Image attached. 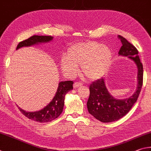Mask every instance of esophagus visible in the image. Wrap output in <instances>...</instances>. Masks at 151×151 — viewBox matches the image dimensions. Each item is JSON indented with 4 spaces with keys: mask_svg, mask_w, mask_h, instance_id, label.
Returning <instances> with one entry per match:
<instances>
[{
    "mask_svg": "<svg viewBox=\"0 0 151 151\" xmlns=\"http://www.w3.org/2000/svg\"><path fill=\"white\" fill-rule=\"evenodd\" d=\"M83 84L81 83H80V82H75L73 83V88H78V87H80L82 86Z\"/></svg>",
    "mask_w": 151,
    "mask_h": 151,
    "instance_id": "obj_1",
    "label": "esophagus"
}]
</instances>
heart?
<instances>
[{"mask_svg":"<svg viewBox=\"0 0 151 151\" xmlns=\"http://www.w3.org/2000/svg\"><path fill=\"white\" fill-rule=\"evenodd\" d=\"M112 57L111 50L106 45L96 41L80 42L69 47L66 58L60 60V67L66 75L73 76L81 65V73L87 80L94 81L105 75Z\"/></svg>","mask_w":151,"mask_h":151,"instance_id":"heart-1","label":"heart"}]
</instances>
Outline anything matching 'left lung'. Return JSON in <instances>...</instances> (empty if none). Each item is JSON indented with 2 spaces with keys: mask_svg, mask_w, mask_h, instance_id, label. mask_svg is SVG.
<instances>
[{
  "mask_svg": "<svg viewBox=\"0 0 151 151\" xmlns=\"http://www.w3.org/2000/svg\"><path fill=\"white\" fill-rule=\"evenodd\" d=\"M122 46L119 55L127 57L135 63L137 67V87L131 96L125 99H117L111 95L105 86V79L93 81L89 86L90 94L87 106L89 113L103 123L116 121L124 117L137 102L143 81V67L138 55V50L123 36L118 35Z\"/></svg>",
  "mask_w": 151,
  "mask_h": 151,
  "instance_id": "1",
  "label": "left lung"
}]
</instances>
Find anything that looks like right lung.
I'll return each mask as SVG.
<instances>
[{
	"label": "right lung",
	"instance_id": "obj_1",
	"mask_svg": "<svg viewBox=\"0 0 151 151\" xmlns=\"http://www.w3.org/2000/svg\"><path fill=\"white\" fill-rule=\"evenodd\" d=\"M53 36H38L34 35L31 36L27 40L20 42L18 44L17 50L22 47H29L34 45L42 43H47L52 41ZM73 82L72 81H60L58 84V89L55 96L52 100L41 110L37 111L29 112L26 111L19 107V109L22 114L30 119L40 123L50 122L60 116L63 111L64 99L66 93L73 89Z\"/></svg>",
	"mask_w": 151,
	"mask_h": 151
}]
</instances>
